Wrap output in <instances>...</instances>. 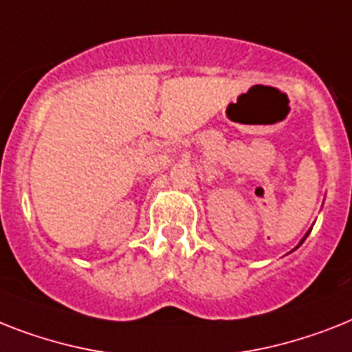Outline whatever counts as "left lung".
<instances>
[{"label":"left lung","instance_id":"1","mask_svg":"<svg viewBox=\"0 0 352 352\" xmlns=\"http://www.w3.org/2000/svg\"><path fill=\"white\" fill-rule=\"evenodd\" d=\"M302 242H304V241H302Z\"/></svg>","mask_w":352,"mask_h":352}]
</instances>
